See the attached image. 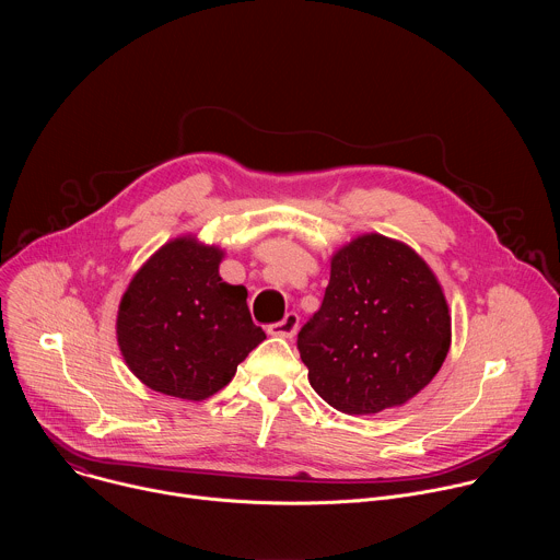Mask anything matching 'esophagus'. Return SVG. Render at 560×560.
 Returning a JSON list of instances; mask_svg holds the SVG:
<instances>
[{"label": "esophagus", "mask_w": 560, "mask_h": 560, "mask_svg": "<svg viewBox=\"0 0 560 560\" xmlns=\"http://www.w3.org/2000/svg\"><path fill=\"white\" fill-rule=\"evenodd\" d=\"M296 328H299V314H296V312H288V314L281 318V322L268 326V332H270L272 337L292 339L294 332H296Z\"/></svg>", "instance_id": "34e87169"}]
</instances>
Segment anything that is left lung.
Wrapping results in <instances>:
<instances>
[{
	"instance_id": "obj_1",
	"label": "left lung",
	"mask_w": 560,
	"mask_h": 560,
	"mask_svg": "<svg viewBox=\"0 0 560 560\" xmlns=\"http://www.w3.org/2000/svg\"><path fill=\"white\" fill-rule=\"evenodd\" d=\"M452 341L445 294L406 244L361 234L332 255L324 303L296 348L314 392L346 415H376L417 396Z\"/></svg>"
}]
</instances>
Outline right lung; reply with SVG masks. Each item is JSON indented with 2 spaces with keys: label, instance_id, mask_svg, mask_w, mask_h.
I'll return each instance as SVG.
<instances>
[{
  "label": "right lung",
  "instance_id": "1",
  "mask_svg": "<svg viewBox=\"0 0 560 560\" xmlns=\"http://www.w3.org/2000/svg\"><path fill=\"white\" fill-rule=\"evenodd\" d=\"M223 250L179 236L132 277L117 312V343L150 389L203 401L225 387L264 339L248 290L219 277Z\"/></svg>",
  "mask_w": 560,
  "mask_h": 560
}]
</instances>
